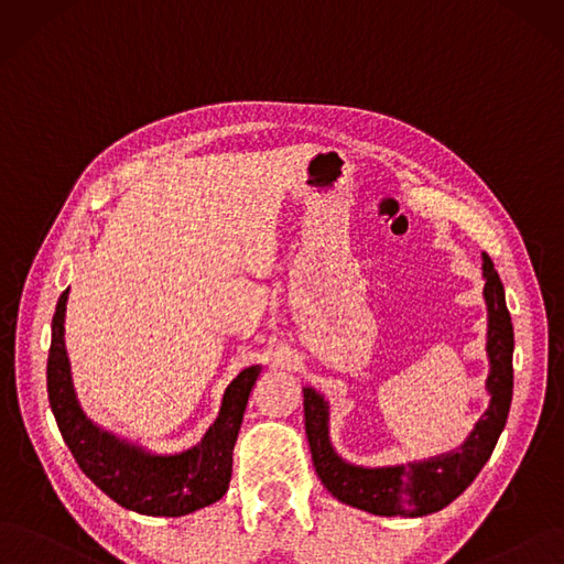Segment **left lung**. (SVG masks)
Instances as JSON below:
<instances>
[{
    "label": "left lung",
    "instance_id": "8db88e82",
    "mask_svg": "<svg viewBox=\"0 0 564 564\" xmlns=\"http://www.w3.org/2000/svg\"><path fill=\"white\" fill-rule=\"evenodd\" d=\"M484 297L488 306V381L490 404L460 448L390 467L346 463L329 442V404L314 388H304L306 440L323 486L339 502L373 516L421 518L448 507L484 469L507 425L513 394V325L492 260L484 253Z\"/></svg>",
    "mask_w": 564,
    "mask_h": 564
}]
</instances>
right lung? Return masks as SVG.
<instances>
[{
	"label": "right lung",
	"mask_w": 564,
	"mask_h": 564,
	"mask_svg": "<svg viewBox=\"0 0 564 564\" xmlns=\"http://www.w3.org/2000/svg\"><path fill=\"white\" fill-rule=\"evenodd\" d=\"M69 288L59 295L48 352V400L62 440L90 481L120 507L143 516L176 518L218 502L232 478V451L260 365L246 367L227 386L214 425L193 448L151 453L95 425L83 413L65 346Z\"/></svg>",
	"instance_id": "obj_1"
}]
</instances>
